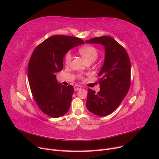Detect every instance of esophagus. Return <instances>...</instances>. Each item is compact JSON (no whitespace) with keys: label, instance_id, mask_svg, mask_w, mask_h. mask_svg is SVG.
Returning <instances> with one entry per match:
<instances>
[{"label":"esophagus","instance_id":"1","mask_svg":"<svg viewBox=\"0 0 159 159\" xmlns=\"http://www.w3.org/2000/svg\"><path fill=\"white\" fill-rule=\"evenodd\" d=\"M81 89V87L80 85H74V91H78V90H80V89Z\"/></svg>","mask_w":159,"mask_h":159}]
</instances>
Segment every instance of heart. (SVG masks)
<instances>
[{"mask_svg": "<svg viewBox=\"0 0 159 159\" xmlns=\"http://www.w3.org/2000/svg\"><path fill=\"white\" fill-rule=\"evenodd\" d=\"M79 53L86 61V63L93 62L98 57V51L96 48L92 46H85L80 48L79 49ZM71 58L72 56L70 52H68L64 56V61L66 65L70 64ZM78 77L80 79H83L84 78L83 75L81 74H80Z\"/></svg>", "mask_w": 159, "mask_h": 159, "instance_id": "heart-1", "label": "heart"}]
</instances>
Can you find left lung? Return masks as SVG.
I'll list each match as a JSON object with an SVG mask.
<instances>
[{"mask_svg": "<svg viewBox=\"0 0 159 159\" xmlns=\"http://www.w3.org/2000/svg\"><path fill=\"white\" fill-rule=\"evenodd\" d=\"M86 42L105 46V57L98 74L100 91L88 89L86 107L98 116L113 112L127 95L131 85V61L125 49L113 38L95 37Z\"/></svg>", "mask_w": 159, "mask_h": 159, "instance_id": "obj_1", "label": "left lung"}]
</instances>
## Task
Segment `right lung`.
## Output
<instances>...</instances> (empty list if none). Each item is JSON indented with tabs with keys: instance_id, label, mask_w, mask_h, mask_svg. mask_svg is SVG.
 <instances>
[{
	"instance_id": "obj_1",
	"label": "right lung",
	"mask_w": 159,
	"mask_h": 159,
	"mask_svg": "<svg viewBox=\"0 0 159 159\" xmlns=\"http://www.w3.org/2000/svg\"><path fill=\"white\" fill-rule=\"evenodd\" d=\"M84 42L71 36L54 35L34 50L28 66L31 92L38 107L48 116H63L70 107L74 87L57 84L56 73L63 68V58L69 50Z\"/></svg>"
}]
</instances>
